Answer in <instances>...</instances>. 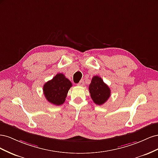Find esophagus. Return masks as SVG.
Segmentation results:
<instances>
[{
  "mask_svg": "<svg viewBox=\"0 0 158 158\" xmlns=\"http://www.w3.org/2000/svg\"><path fill=\"white\" fill-rule=\"evenodd\" d=\"M78 85H79V86H83V85H84V80H81L80 82L77 84Z\"/></svg>",
  "mask_w": 158,
  "mask_h": 158,
  "instance_id": "esophagus-1",
  "label": "esophagus"
}]
</instances>
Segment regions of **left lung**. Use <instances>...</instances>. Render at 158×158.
Returning <instances> with one entry per match:
<instances>
[{"label":"left lung","mask_w":158,"mask_h":158,"mask_svg":"<svg viewBox=\"0 0 158 158\" xmlns=\"http://www.w3.org/2000/svg\"><path fill=\"white\" fill-rule=\"evenodd\" d=\"M89 91L94 102L102 106L106 103L111 95V89L98 76H95L89 85Z\"/></svg>","instance_id":"obj_1"}]
</instances>
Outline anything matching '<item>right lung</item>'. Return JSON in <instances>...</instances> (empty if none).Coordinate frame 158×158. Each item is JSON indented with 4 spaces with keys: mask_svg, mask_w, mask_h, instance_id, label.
Listing matches in <instances>:
<instances>
[{
    "mask_svg": "<svg viewBox=\"0 0 158 158\" xmlns=\"http://www.w3.org/2000/svg\"><path fill=\"white\" fill-rule=\"evenodd\" d=\"M72 85L63 74L59 73L44 84L43 90L47 101L55 106H60L65 102Z\"/></svg>",
    "mask_w": 158,
    "mask_h": 158,
    "instance_id": "add662e5",
    "label": "right lung"
}]
</instances>
